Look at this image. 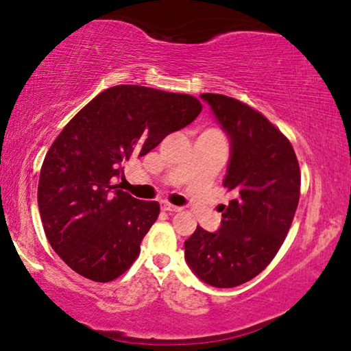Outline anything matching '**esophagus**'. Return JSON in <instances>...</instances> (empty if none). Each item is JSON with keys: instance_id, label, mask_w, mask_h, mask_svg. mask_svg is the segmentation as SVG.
Listing matches in <instances>:
<instances>
[{"instance_id": "esophagus-1", "label": "esophagus", "mask_w": 351, "mask_h": 351, "mask_svg": "<svg viewBox=\"0 0 351 351\" xmlns=\"http://www.w3.org/2000/svg\"><path fill=\"white\" fill-rule=\"evenodd\" d=\"M161 209L165 212H180L181 207L170 204V203H167V201H161Z\"/></svg>"}]
</instances>
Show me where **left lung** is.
Returning <instances> with one entry per match:
<instances>
[{
	"mask_svg": "<svg viewBox=\"0 0 351 351\" xmlns=\"http://www.w3.org/2000/svg\"><path fill=\"white\" fill-rule=\"evenodd\" d=\"M230 154L224 206L215 232L203 228L184 241L186 261L199 280L234 288L258 276L285 241L300 195V170L291 142L258 111L223 94L206 93Z\"/></svg>",
	"mask_w": 351,
	"mask_h": 351,
	"instance_id": "obj_1",
	"label": "left lung"
}]
</instances>
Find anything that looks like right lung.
I'll return each mask as SVG.
<instances>
[{
	"label": "right lung",
	"instance_id": "1",
	"mask_svg": "<svg viewBox=\"0 0 351 351\" xmlns=\"http://www.w3.org/2000/svg\"><path fill=\"white\" fill-rule=\"evenodd\" d=\"M201 110L189 94L119 85L71 119L47 152L38 181L47 241L71 269L111 282L132 266L159 204L119 189L122 165L187 127Z\"/></svg>",
	"mask_w": 351,
	"mask_h": 351
}]
</instances>
